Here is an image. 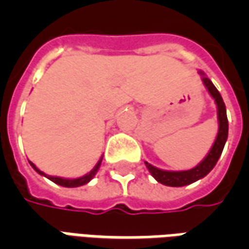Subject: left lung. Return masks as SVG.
<instances>
[{
  "label": "left lung",
  "mask_w": 249,
  "mask_h": 249,
  "mask_svg": "<svg viewBox=\"0 0 249 249\" xmlns=\"http://www.w3.org/2000/svg\"><path fill=\"white\" fill-rule=\"evenodd\" d=\"M200 74H203V82L205 88L208 89L209 94L214 98V103L217 105V119H219V132H217V137L214 140L213 145L208 152V155L205 156L203 161L198 165H196L192 169L188 171H178V172H173V171H162L159 168L153 167L149 162L145 161V165L148 171L151 172L153 178H156L159 183L168 185V187H184L188 184H192L197 181L204 176H207L219 160L221 156V152L224 149L225 141L228 139V119H227V109H225V104L221 98V94L219 90L216 89L212 81L208 77L204 76L203 71H200Z\"/></svg>",
  "instance_id": "1"
}]
</instances>
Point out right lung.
<instances>
[{
    "mask_svg": "<svg viewBox=\"0 0 249 249\" xmlns=\"http://www.w3.org/2000/svg\"><path fill=\"white\" fill-rule=\"evenodd\" d=\"M101 161H103V157L98 160V162L96 164V167L93 168L90 172L87 173L85 176H82V178H56V176H48V175H45V173L42 172V171H40L38 168L36 167L33 162L32 161H29V162H30V165L33 167V169H35L36 172L40 173L41 176H45V178H48L49 180H52L53 183L58 184V185H61V187L74 188V187H81V185H84V184L89 183V181H90V180L94 178V175L97 173L98 168H100V165H101Z\"/></svg>",
    "mask_w": 249,
    "mask_h": 249,
    "instance_id": "obj_1",
    "label": "right lung"
}]
</instances>
